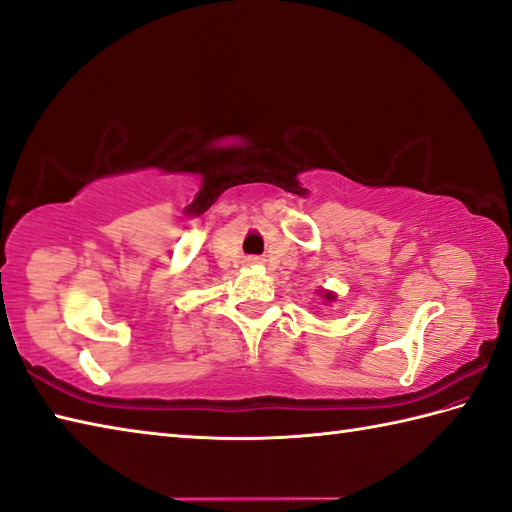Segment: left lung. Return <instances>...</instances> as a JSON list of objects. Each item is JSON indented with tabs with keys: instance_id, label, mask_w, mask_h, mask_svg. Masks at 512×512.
<instances>
[{
	"instance_id": "left-lung-1",
	"label": "left lung",
	"mask_w": 512,
	"mask_h": 512,
	"mask_svg": "<svg viewBox=\"0 0 512 512\" xmlns=\"http://www.w3.org/2000/svg\"><path fill=\"white\" fill-rule=\"evenodd\" d=\"M324 297H326V299H335V295H330V293H326Z\"/></svg>"
}]
</instances>
